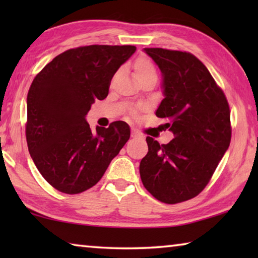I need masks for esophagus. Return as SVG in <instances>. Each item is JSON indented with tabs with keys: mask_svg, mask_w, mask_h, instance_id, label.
Here are the masks:
<instances>
[{
	"mask_svg": "<svg viewBox=\"0 0 258 258\" xmlns=\"http://www.w3.org/2000/svg\"><path fill=\"white\" fill-rule=\"evenodd\" d=\"M131 137L134 138V139H142L143 138L142 135L140 134L138 131H135V130H132V132H131Z\"/></svg>",
	"mask_w": 258,
	"mask_h": 258,
	"instance_id": "34e87169",
	"label": "esophagus"
}]
</instances>
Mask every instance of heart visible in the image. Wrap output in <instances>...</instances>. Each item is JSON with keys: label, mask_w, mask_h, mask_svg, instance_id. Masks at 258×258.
I'll return each mask as SVG.
<instances>
[{"label": "heart", "mask_w": 258, "mask_h": 258, "mask_svg": "<svg viewBox=\"0 0 258 258\" xmlns=\"http://www.w3.org/2000/svg\"><path fill=\"white\" fill-rule=\"evenodd\" d=\"M134 77L138 82L143 80H156L157 71L150 60L146 58H140L134 62L133 66Z\"/></svg>", "instance_id": "obj_1"}]
</instances>
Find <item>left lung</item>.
<instances>
[{"label": "left lung", "mask_w": 258, "mask_h": 258, "mask_svg": "<svg viewBox=\"0 0 258 258\" xmlns=\"http://www.w3.org/2000/svg\"><path fill=\"white\" fill-rule=\"evenodd\" d=\"M163 77L164 99L156 116L174 134L167 145L147 138L140 163L146 189L165 204L196 197L215 172L231 141L230 108L206 66L187 52L143 49Z\"/></svg>", "instance_id": "obj_1"}]
</instances>
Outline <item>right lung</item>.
Segmentation results:
<instances>
[{"mask_svg": "<svg viewBox=\"0 0 258 258\" xmlns=\"http://www.w3.org/2000/svg\"><path fill=\"white\" fill-rule=\"evenodd\" d=\"M135 51L133 45L77 47L56 55L34 78L27 95L28 150L56 190L75 195L97 184L130 139L125 121L92 132L85 117Z\"/></svg>", "mask_w": 258, "mask_h": 258, "instance_id": "1", "label": "right lung"}]
</instances>
